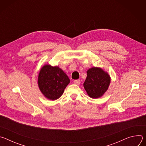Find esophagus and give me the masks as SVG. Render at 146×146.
<instances>
[{
  "label": "esophagus",
  "instance_id": "1",
  "mask_svg": "<svg viewBox=\"0 0 146 146\" xmlns=\"http://www.w3.org/2000/svg\"><path fill=\"white\" fill-rule=\"evenodd\" d=\"M74 83L75 84H77V85H79L80 84V80H75L74 81Z\"/></svg>",
  "mask_w": 146,
  "mask_h": 146
}]
</instances>
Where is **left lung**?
I'll return each instance as SVG.
<instances>
[{
  "instance_id": "1",
  "label": "left lung",
  "mask_w": 146,
  "mask_h": 146,
  "mask_svg": "<svg viewBox=\"0 0 146 146\" xmlns=\"http://www.w3.org/2000/svg\"><path fill=\"white\" fill-rule=\"evenodd\" d=\"M87 77L84 83V87L87 94L91 98H99L108 90L110 83L109 74L100 68L89 69Z\"/></svg>"
}]
</instances>
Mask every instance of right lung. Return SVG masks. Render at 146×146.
Instances as JSON below:
<instances>
[{"label": "right lung", "mask_w": 146, "mask_h": 146, "mask_svg": "<svg viewBox=\"0 0 146 146\" xmlns=\"http://www.w3.org/2000/svg\"><path fill=\"white\" fill-rule=\"evenodd\" d=\"M70 82L66 73L58 66L45 65L38 76V88L47 99L52 100L59 98Z\"/></svg>", "instance_id": "add662e5"}]
</instances>
